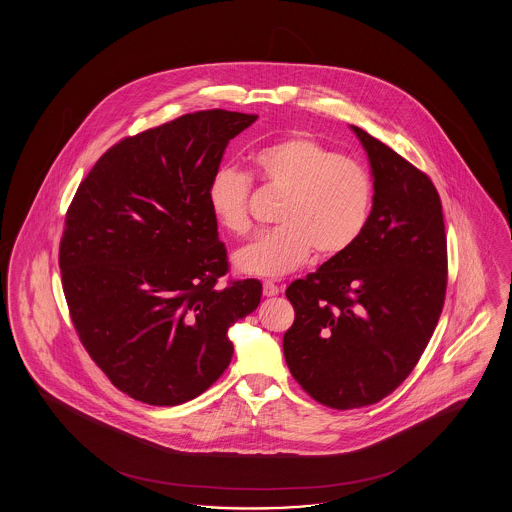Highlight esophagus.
<instances>
[{"label":"esophagus","mask_w":512,"mask_h":512,"mask_svg":"<svg viewBox=\"0 0 512 512\" xmlns=\"http://www.w3.org/2000/svg\"><path fill=\"white\" fill-rule=\"evenodd\" d=\"M278 293H280V288H278L274 282H270V280L263 282V295H265V297H274V295H278Z\"/></svg>","instance_id":"esophagus-1"}]
</instances>
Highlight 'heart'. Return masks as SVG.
Instances as JSON below:
<instances>
[{
  "label": "heart",
  "mask_w": 512,
  "mask_h": 512,
  "mask_svg": "<svg viewBox=\"0 0 512 512\" xmlns=\"http://www.w3.org/2000/svg\"><path fill=\"white\" fill-rule=\"evenodd\" d=\"M255 176L284 192L276 220L236 253V267L261 278H280L307 263L313 249L332 259L363 236L372 213L374 182L363 163L343 157L307 134L261 147L253 155ZM253 178L220 167L209 184V207L222 230L244 236L251 228Z\"/></svg>",
  "instance_id": "1"
}]
</instances>
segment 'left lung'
Here are the masks:
<instances>
[{"label":"left lung","mask_w":512,"mask_h":512,"mask_svg":"<svg viewBox=\"0 0 512 512\" xmlns=\"http://www.w3.org/2000/svg\"><path fill=\"white\" fill-rule=\"evenodd\" d=\"M370 159L374 203L363 236L286 290L295 311L284 357L295 382L338 411L382 401L413 372L447 290V238L426 172L351 126Z\"/></svg>","instance_id":"left-lung-1"}]
</instances>
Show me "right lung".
<instances>
[{
    "label": "right lung",
    "mask_w": 512,
    "mask_h": 512,
    "mask_svg": "<svg viewBox=\"0 0 512 512\" xmlns=\"http://www.w3.org/2000/svg\"><path fill=\"white\" fill-rule=\"evenodd\" d=\"M257 115L209 109L122 138L80 182L59 244L78 340L111 384L155 407L209 390L230 365L228 328L263 286L230 270L209 207L224 149Z\"/></svg>",
    "instance_id": "right-lung-1"
}]
</instances>
